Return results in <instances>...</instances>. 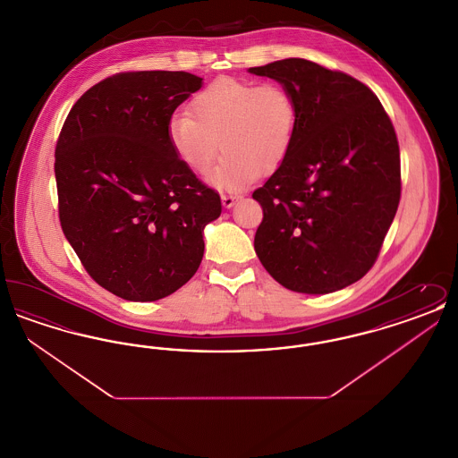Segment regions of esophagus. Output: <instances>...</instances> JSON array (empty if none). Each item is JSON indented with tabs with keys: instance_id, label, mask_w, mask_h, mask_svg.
Returning <instances> with one entry per match:
<instances>
[{
	"instance_id": "34e87169",
	"label": "esophagus",
	"mask_w": 458,
	"mask_h": 458,
	"mask_svg": "<svg viewBox=\"0 0 458 458\" xmlns=\"http://www.w3.org/2000/svg\"><path fill=\"white\" fill-rule=\"evenodd\" d=\"M239 199L240 196H237V194H223V196H221V202H223V206H225L226 209H230Z\"/></svg>"
}]
</instances>
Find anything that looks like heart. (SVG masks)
I'll return each mask as SVG.
<instances>
[{
    "instance_id": "1",
    "label": "heart",
    "mask_w": 458,
    "mask_h": 458,
    "mask_svg": "<svg viewBox=\"0 0 458 458\" xmlns=\"http://www.w3.org/2000/svg\"><path fill=\"white\" fill-rule=\"evenodd\" d=\"M191 111L170 116V148L194 174H206L221 144L225 156L209 182L226 191L278 170L297 131L295 99L278 84L219 77L197 92Z\"/></svg>"
}]
</instances>
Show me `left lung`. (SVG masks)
Here are the masks:
<instances>
[{
	"label": "left lung",
	"mask_w": 458,
	"mask_h": 458,
	"mask_svg": "<svg viewBox=\"0 0 458 458\" xmlns=\"http://www.w3.org/2000/svg\"><path fill=\"white\" fill-rule=\"evenodd\" d=\"M249 72L280 82L297 105L292 149L252 194L264 213L256 254L288 290H342L377 259L400 202L392 120L368 86L304 58Z\"/></svg>",
	"instance_id": "1"
}]
</instances>
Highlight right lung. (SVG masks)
Here are the masks:
<instances>
[{"label":"right lung","mask_w":458,"mask_h":458,"mask_svg":"<svg viewBox=\"0 0 458 458\" xmlns=\"http://www.w3.org/2000/svg\"><path fill=\"white\" fill-rule=\"evenodd\" d=\"M200 86L187 72L116 73L73 105L60 133L62 230L90 278L125 301L153 302L187 284L204 256V226L221 215L218 192L166 135Z\"/></svg>","instance_id":"add662e5"}]
</instances>
